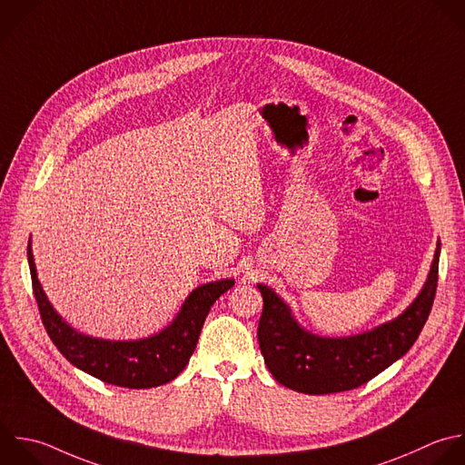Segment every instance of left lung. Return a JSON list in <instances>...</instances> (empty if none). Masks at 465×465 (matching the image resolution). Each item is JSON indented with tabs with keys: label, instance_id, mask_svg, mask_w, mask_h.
Instances as JSON below:
<instances>
[{
	"label": "left lung",
	"instance_id": "1",
	"mask_svg": "<svg viewBox=\"0 0 465 465\" xmlns=\"http://www.w3.org/2000/svg\"><path fill=\"white\" fill-rule=\"evenodd\" d=\"M440 240L418 296L396 318L351 336H320L298 323L291 307L258 283L263 312L258 341L274 380L305 394L341 392L363 385L400 360L416 341L432 307L438 282Z\"/></svg>",
	"mask_w": 465,
	"mask_h": 465
}]
</instances>
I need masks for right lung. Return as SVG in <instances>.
<instances>
[{"label": "right lung", "instance_id": "1", "mask_svg": "<svg viewBox=\"0 0 465 465\" xmlns=\"http://www.w3.org/2000/svg\"><path fill=\"white\" fill-rule=\"evenodd\" d=\"M27 258L40 314L58 351L87 374L129 389H151L174 380L196 349L211 305L234 285L232 278H225L196 287L185 298L176 318L153 336L105 340L76 331L53 307L38 280L31 240Z\"/></svg>", "mask_w": 465, "mask_h": 465}]
</instances>
